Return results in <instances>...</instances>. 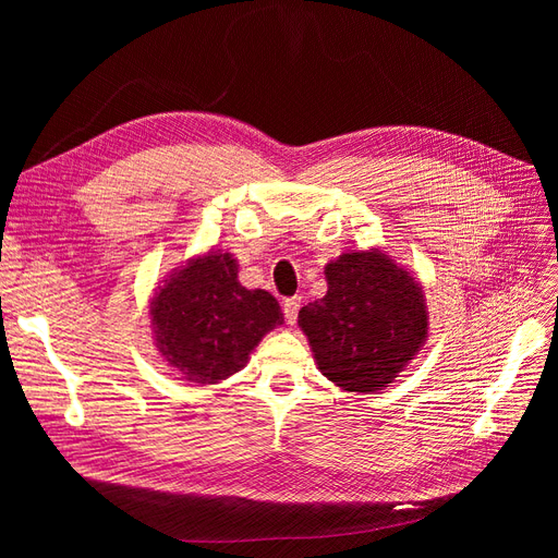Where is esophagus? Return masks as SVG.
Segmentation results:
<instances>
[{"label": "esophagus", "instance_id": "1", "mask_svg": "<svg viewBox=\"0 0 558 558\" xmlns=\"http://www.w3.org/2000/svg\"><path fill=\"white\" fill-rule=\"evenodd\" d=\"M300 305H302L300 298H286V300H283V305H281V307H283V316H286V320H289L291 326L298 320Z\"/></svg>", "mask_w": 558, "mask_h": 558}]
</instances>
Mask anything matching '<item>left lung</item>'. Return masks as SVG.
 I'll list each match as a JSON object with an SVG mask.
<instances>
[{
    "mask_svg": "<svg viewBox=\"0 0 558 558\" xmlns=\"http://www.w3.org/2000/svg\"><path fill=\"white\" fill-rule=\"evenodd\" d=\"M324 272L326 295L298 314L314 361L344 391H381L428 337L421 283L381 248L347 251Z\"/></svg>",
    "mask_w": 558,
    "mask_h": 558,
    "instance_id": "obj_1",
    "label": "left lung"
}]
</instances>
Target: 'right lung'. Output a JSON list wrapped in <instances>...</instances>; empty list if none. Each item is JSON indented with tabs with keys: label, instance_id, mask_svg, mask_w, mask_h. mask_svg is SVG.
Returning a JSON list of instances; mask_svg holds the SVG:
<instances>
[{
	"label": "right lung",
	"instance_id": "obj_1",
	"mask_svg": "<svg viewBox=\"0 0 558 558\" xmlns=\"http://www.w3.org/2000/svg\"><path fill=\"white\" fill-rule=\"evenodd\" d=\"M232 253L211 248L172 269L150 298L156 347L167 365L195 384L240 373L263 337L283 324L275 295L248 291Z\"/></svg>",
	"mask_w": 558,
	"mask_h": 558
}]
</instances>
